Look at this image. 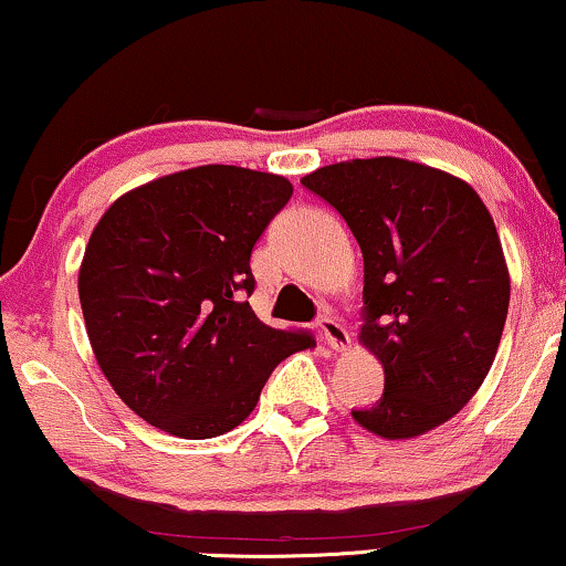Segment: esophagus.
Segmentation results:
<instances>
[{"label":"esophagus","mask_w":566,"mask_h":566,"mask_svg":"<svg viewBox=\"0 0 566 566\" xmlns=\"http://www.w3.org/2000/svg\"><path fill=\"white\" fill-rule=\"evenodd\" d=\"M319 329H322V339L327 343L332 353H345L347 347H350V335H347V329L337 319H332V316L319 319Z\"/></svg>","instance_id":"34e87169"}]
</instances>
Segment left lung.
<instances>
[{
    "label": "left lung",
    "mask_w": 566,
    "mask_h": 566,
    "mask_svg": "<svg viewBox=\"0 0 566 566\" xmlns=\"http://www.w3.org/2000/svg\"><path fill=\"white\" fill-rule=\"evenodd\" d=\"M301 185L347 221L363 252L360 345L384 397L353 420L420 438L469 405L497 355L510 273L484 200L461 177L399 157L337 161Z\"/></svg>",
    "instance_id": "obj_1"
}]
</instances>
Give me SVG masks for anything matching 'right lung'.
<instances>
[{"label": "right lung", "mask_w": 566, "mask_h": 566, "mask_svg": "<svg viewBox=\"0 0 566 566\" xmlns=\"http://www.w3.org/2000/svg\"><path fill=\"white\" fill-rule=\"evenodd\" d=\"M281 175L203 165L123 192L80 265L84 327L113 391L185 440L242 424L268 376L316 343L262 324L250 258L289 203Z\"/></svg>", "instance_id": "1"}]
</instances>
